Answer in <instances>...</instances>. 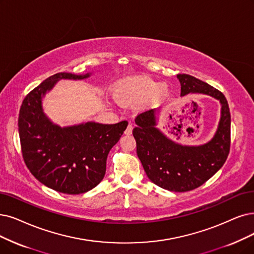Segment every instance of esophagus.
<instances>
[{
    "label": "esophagus",
    "mask_w": 254,
    "mask_h": 254,
    "mask_svg": "<svg viewBox=\"0 0 254 254\" xmlns=\"http://www.w3.org/2000/svg\"><path fill=\"white\" fill-rule=\"evenodd\" d=\"M132 129H133L132 124H129V125L127 126L126 130H125V134H126V135H130L131 133H132Z\"/></svg>",
    "instance_id": "obj_1"
}]
</instances>
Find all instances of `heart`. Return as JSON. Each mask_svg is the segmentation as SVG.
<instances>
[{
    "label": "heart",
    "mask_w": 254,
    "mask_h": 254,
    "mask_svg": "<svg viewBox=\"0 0 254 254\" xmlns=\"http://www.w3.org/2000/svg\"><path fill=\"white\" fill-rule=\"evenodd\" d=\"M168 94V87L158 85L148 77H133L122 80L114 87V96L122 105H133L149 100L151 103H158Z\"/></svg>",
    "instance_id": "heart-1"
}]
</instances>
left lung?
<instances>
[{"instance_id":"obj_1","label":"left lung","mask_w":254,"mask_h":254,"mask_svg":"<svg viewBox=\"0 0 254 254\" xmlns=\"http://www.w3.org/2000/svg\"><path fill=\"white\" fill-rule=\"evenodd\" d=\"M181 96L205 94L220 100L222 110L217 132L207 144L182 146L156 128L154 110L139 114L132 133L136 153L148 178L154 185L171 191H188L199 188L224 165L230 150V111L220 90L187 74H178Z\"/></svg>"}]
</instances>
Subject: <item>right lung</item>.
<instances>
[{
    "label": "right lung",
    "instance_id": "obj_1",
    "mask_svg": "<svg viewBox=\"0 0 254 254\" xmlns=\"http://www.w3.org/2000/svg\"><path fill=\"white\" fill-rule=\"evenodd\" d=\"M86 75L57 73L24 99L18 115L23 158L31 174L46 187L68 195L83 194L104 178L106 159L124 133L128 122L105 125L95 122L60 128L44 114L42 99L60 79Z\"/></svg>",
    "mask_w": 254,
    "mask_h": 254
}]
</instances>
